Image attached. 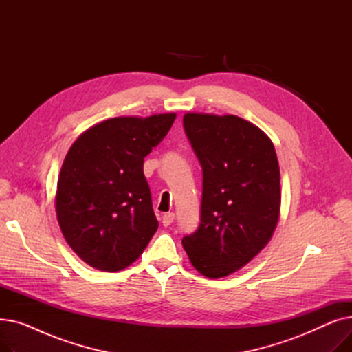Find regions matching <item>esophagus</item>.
<instances>
[{"mask_svg": "<svg viewBox=\"0 0 352 352\" xmlns=\"http://www.w3.org/2000/svg\"><path fill=\"white\" fill-rule=\"evenodd\" d=\"M174 214L173 212H168V214H164L162 215V226L164 227H168V226H171L173 223H174Z\"/></svg>", "mask_w": 352, "mask_h": 352, "instance_id": "34e87169", "label": "esophagus"}]
</instances>
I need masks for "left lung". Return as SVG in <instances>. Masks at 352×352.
<instances>
[{
    "mask_svg": "<svg viewBox=\"0 0 352 352\" xmlns=\"http://www.w3.org/2000/svg\"><path fill=\"white\" fill-rule=\"evenodd\" d=\"M182 121L202 166L201 223L182 245L199 274L224 278L274 235L281 214L278 158L270 137L244 118L187 113Z\"/></svg>",
    "mask_w": 352,
    "mask_h": 352,
    "instance_id": "1",
    "label": "left lung"
}]
</instances>
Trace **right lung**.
<instances>
[{"mask_svg":"<svg viewBox=\"0 0 352 352\" xmlns=\"http://www.w3.org/2000/svg\"><path fill=\"white\" fill-rule=\"evenodd\" d=\"M177 114L116 117L74 141L63 162L55 212L67 244L89 267L116 272L137 261L158 228L144 158Z\"/></svg>","mask_w":352,"mask_h":352,"instance_id":"1","label":"right lung"}]
</instances>
